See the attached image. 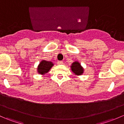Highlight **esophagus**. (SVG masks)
<instances>
[{"mask_svg":"<svg viewBox=\"0 0 124 124\" xmlns=\"http://www.w3.org/2000/svg\"><path fill=\"white\" fill-rule=\"evenodd\" d=\"M57 64L59 65L63 64V62H62V61H57Z\"/></svg>","mask_w":124,"mask_h":124,"instance_id":"1","label":"esophagus"}]
</instances>
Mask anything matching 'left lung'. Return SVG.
<instances>
[{"instance_id": "left-lung-1", "label": "left lung", "mask_w": 124, "mask_h": 124, "mask_svg": "<svg viewBox=\"0 0 124 124\" xmlns=\"http://www.w3.org/2000/svg\"><path fill=\"white\" fill-rule=\"evenodd\" d=\"M71 68L74 74H75L77 76H80L83 73V71H84L83 68L81 66L80 63L77 61H75L74 62L72 63Z\"/></svg>"}]
</instances>
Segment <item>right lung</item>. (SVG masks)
I'll use <instances>...</instances> for the list:
<instances>
[{"label": "right lung", "mask_w": 124, "mask_h": 124, "mask_svg": "<svg viewBox=\"0 0 124 124\" xmlns=\"http://www.w3.org/2000/svg\"><path fill=\"white\" fill-rule=\"evenodd\" d=\"M53 65H54V64L50 61L42 60L39 64L38 68H37V71L39 74L44 75L45 74L47 73L50 71V70Z\"/></svg>", "instance_id": "right-lung-1"}]
</instances>
